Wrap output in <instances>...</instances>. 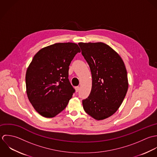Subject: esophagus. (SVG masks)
I'll return each mask as SVG.
<instances>
[{
	"instance_id": "obj_1",
	"label": "esophagus",
	"mask_w": 157,
	"mask_h": 157,
	"mask_svg": "<svg viewBox=\"0 0 157 157\" xmlns=\"http://www.w3.org/2000/svg\"><path fill=\"white\" fill-rule=\"evenodd\" d=\"M79 89H80V87H79V86H77V87H75V90H76V92H79Z\"/></svg>"
}]
</instances>
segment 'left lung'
<instances>
[{
  "label": "left lung",
  "instance_id": "obj_1",
  "mask_svg": "<svg viewBox=\"0 0 157 157\" xmlns=\"http://www.w3.org/2000/svg\"><path fill=\"white\" fill-rule=\"evenodd\" d=\"M82 55L89 65L92 86L82 101L85 112L96 120L113 115L121 105L128 83L125 64L119 54L102 42H79Z\"/></svg>",
  "mask_w": 157,
  "mask_h": 157
}]
</instances>
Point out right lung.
<instances>
[{
    "label": "right lung",
    "instance_id": "obj_1",
    "mask_svg": "<svg viewBox=\"0 0 157 157\" xmlns=\"http://www.w3.org/2000/svg\"><path fill=\"white\" fill-rule=\"evenodd\" d=\"M80 52L75 43H56L34 56L26 72V92L41 116L53 118L67 105L75 92L68 79L69 65Z\"/></svg>",
    "mask_w": 157,
    "mask_h": 157
}]
</instances>
